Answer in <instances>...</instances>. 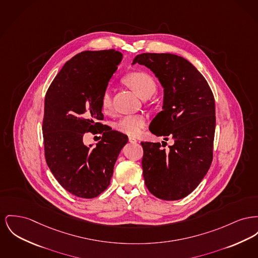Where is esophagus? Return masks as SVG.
<instances>
[{
	"instance_id": "obj_1",
	"label": "esophagus",
	"mask_w": 258,
	"mask_h": 258,
	"mask_svg": "<svg viewBox=\"0 0 258 258\" xmlns=\"http://www.w3.org/2000/svg\"><path fill=\"white\" fill-rule=\"evenodd\" d=\"M128 141L132 142V143H136V142H137V138H135V137H128Z\"/></svg>"
}]
</instances>
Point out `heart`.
<instances>
[{"instance_id": "obj_1", "label": "heart", "mask_w": 258, "mask_h": 258, "mask_svg": "<svg viewBox=\"0 0 258 258\" xmlns=\"http://www.w3.org/2000/svg\"><path fill=\"white\" fill-rule=\"evenodd\" d=\"M122 81L143 99L150 97L157 91V83L155 79L144 71L128 73L123 77ZM101 109L104 113H109L112 110V96L109 91H104L101 96ZM146 123L147 118L142 114L126 115L116 122V128L121 134L137 136Z\"/></svg>"}]
</instances>
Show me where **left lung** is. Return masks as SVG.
I'll return each mask as SVG.
<instances>
[{
	"label": "left lung",
	"instance_id": "obj_1",
	"mask_svg": "<svg viewBox=\"0 0 258 258\" xmlns=\"http://www.w3.org/2000/svg\"><path fill=\"white\" fill-rule=\"evenodd\" d=\"M133 63L148 67L164 87L163 111L153 119L150 132L174 141L169 149L161 143L141 142L145 185L155 197L180 200L196 189L212 165L213 93L204 76L181 56L147 52Z\"/></svg>",
	"mask_w": 258,
	"mask_h": 258
}]
</instances>
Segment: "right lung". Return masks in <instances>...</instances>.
Here are the masks:
<instances>
[{
  "mask_svg": "<svg viewBox=\"0 0 258 258\" xmlns=\"http://www.w3.org/2000/svg\"><path fill=\"white\" fill-rule=\"evenodd\" d=\"M121 59L115 49L83 51L64 64L46 91L42 126L46 165L76 197L92 199L106 190L128 140L99 122L104 118L101 96ZM87 132L103 134L94 149L82 143Z\"/></svg>",
  "mask_w": 258,
  "mask_h": 258,
  "instance_id": "add662e5",
  "label": "right lung"
}]
</instances>
